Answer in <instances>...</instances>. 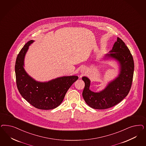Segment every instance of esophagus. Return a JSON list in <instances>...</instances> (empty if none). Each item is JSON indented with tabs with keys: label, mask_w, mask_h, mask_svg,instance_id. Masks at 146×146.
<instances>
[{
	"label": "esophagus",
	"mask_w": 146,
	"mask_h": 146,
	"mask_svg": "<svg viewBox=\"0 0 146 146\" xmlns=\"http://www.w3.org/2000/svg\"><path fill=\"white\" fill-rule=\"evenodd\" d=\"M81 72H82V73H85V72H86V69H85V68H83V69H82V70H81Z\"/></svg>",
	"instance_id": "esophagus-1"
}]
</instances>
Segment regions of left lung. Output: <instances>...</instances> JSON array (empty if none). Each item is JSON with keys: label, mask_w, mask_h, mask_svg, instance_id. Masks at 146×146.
I'll return each instance as SVG.
<instances>
[{"label": "left lung", "mask_w": 146, "mask_h": 146, "mask_svg": "<svg viewBox=\"0 0 146 146\" xmlns=\"http://www.w3.org/2000/svg\"><path fill=\"white\" fill-rule=\"evenodd\" d=\"M104 60L112 59L119 64V73L113 80L110 82L104 89L98 92L90 90L91 81L83 76L85 87L82 96L90 107L103 110L110 108L119 103L128 94L132 85L134 64L132 54L121 39L117 38L112 49L106 54Z\"/></svg>", "instance_id": "obj_1"}]
</instances>
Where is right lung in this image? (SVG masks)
Returning <instances> with one entry per match:
<instances>
[{
    "label": "right lung",
    "instance_id": "add662e5",
    "mask_svg": "<svg viewBox=\"0 0 146 146\" xmlns=\"http://www.w3.org/2000/svg\"><path fill=\"white\" fill-rule=\"evenodd\" d=\"M34 42L29 41L17 57L15 72L18 89L22 97L34 107L52 110L61 104L67 91L78 80L77 76H62L48 82H38L28 75L24 69V60L29 46Z\"/></svg>",
    "mask_w": 146,
    "mask_h": 146
}]
</instances>
